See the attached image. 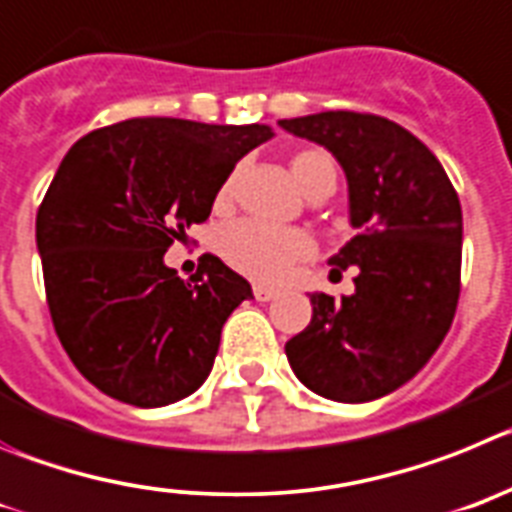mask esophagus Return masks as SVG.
<instances>
[{"instance_id":"34e87169","label":"esophagus","mask_w":512,"mask_h":512,"mask_svg":"<svg viewBox=\"0 0 512 512\" xmlns=\"http://www.w3.org/2000/svg\"><path fill=\"white\" fill-rule=\"evenodd\" d=\"M252 293H255V298L257 301H273V298H278V293L280 290L278 288H270V285H255V288H252Z\"/></svg>"}]
</instances>
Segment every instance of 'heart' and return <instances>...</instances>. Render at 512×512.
<instances>
[{
    "label": "heart",
    "instance_id": "obj_1",
    "mask_svg": "<svg viewBox=\"0 0 512 512\" xmlns=\"http://www.w3.org/2000/svg\"><path fill=\"white\" fill-rule=\"evenodd\" d=\"M290 173H293L303 193L311 191L324 178L336 181L334 163H331L329 155L319 153V150L298 153L290 160ZM229 188H232V183H224L222 191H219V201L227 199ZM219 247H222V255L227 257L229 265L237 267L239 273L250 275L255 280H278L280 275L288 273L293 262L311 255L313 239L303 229H280L252 222V219H242V222H234L224 229Z\"/></svg>",
    "mask_w": 512,
    "mask_h": 512
}]
</instances>
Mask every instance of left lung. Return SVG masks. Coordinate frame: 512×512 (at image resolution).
Wrapping results in <instances>:
<instances>
[{
    "label": "left lung",
    "mask_w": 512,
    "mask_h": 512,
    "mask_svg": "<svg viewBox=\"0 0 512 512\" xmlns=\"http://www.w3.org/2000/svg\"><path fill=\"white\" fill-rule=\"evenodd\" d=\"M344 168L352 239L331 273L357 265L352 296L311 293V324L285 344L298 380L321 398L367 403L411 380L444 342L462 275V206L418 137L377 114L280 119Z\"/></svg>",
    "instance_id": "left-lung-1"
}]
</instances>
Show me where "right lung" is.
<instances>
[{
  "label": "right lung",
  "instance_id": "add662e5",
  "mask_svg": "<svg viewBox=\"0 0 512 512\" xmlns=\"http://www.w3.org/2000/svg\"><path fill=\"white\" fill-rule=\"evenodd\" d=\"M270 137L267 124L137 117L89 132L58 165L35 219L45 296L63 349L101 393L160 408L204 385L252 288L214 255L188 280L163 255Z\"/></svg>",
  "mask_w": 512,
  "mask_h": 512
}]
</instances>
